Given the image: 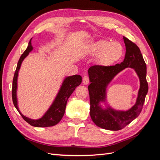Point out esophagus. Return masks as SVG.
<instances>
[{"mask_svg": "<svg viewBox=\"0 0 160 160\" xmlns=\"http://www.w3.org/2000/svg\"><path fill=\"white\" fill-rule=\"evenodd\" d=\"M89 83V78L88 76H84L83 78V83L84 85H88Z\"/></svg>", "mask_w": 160, "mask_h": 160, "instance_id": "34e87169", "label": "esophagus"}]
</instances>
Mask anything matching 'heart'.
Wrapping results in <instances>:
<instances>
[{"label":"heart","mask_w":160,"mask_h":160,"mask_svg":"<svg viewBox=\"0 0 160 160\" xmlns=\"http://www.w3.org/2000/svg\"><path fill=\"white\" fill-rule=\"evenodd\" d=\"M89 54L98 57V62L101 65L110 66L122 59L124 49L119 42L99 40L91 45Z\"/></svg>","instance_id":"1"}]
</instances>
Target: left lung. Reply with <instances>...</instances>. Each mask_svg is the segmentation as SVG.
<instances>
[{
    "mask_svg": "<svg viewBox=\"0 0 160 160\" xmlns=\"http://www.w3.org/2000/svg\"><path fill=\"white\" fill-rule=\"evenodd\" d=\"M123 41L126 52L123 62L113 66L94 65L88 70L91 81L88 86L91 118L98 127L111 131L123 129L138 117L148 91L147 67L141 51L139 47L128 38L123 37ZM128 67L134 69L140 81L137 102L127 111L115 110L108 106L106 108H103L100 103L101 102L106 103L107 85L115 75Z\"/></svg>",
    "mask_w": 160,
    "mask_h": 160,
    "instance_id": "left-lung-1",
    "label": "left lung"
}]
</instances>
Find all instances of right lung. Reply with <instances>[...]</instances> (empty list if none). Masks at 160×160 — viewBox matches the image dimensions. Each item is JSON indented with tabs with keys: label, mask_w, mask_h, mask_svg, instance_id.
<instances>
[{
	"label": "right lung",
	"mask_w": 160,
	"mask_h": 160,
	"mask_svg": "<svg viewBox=\"0 0 160 160\" xmlns=\"http://www.w3.org/2000/svg\"><path fill=\"white\" fill-rule=\"evenodd\" d=\"M31 40L32 38H31L29 42H28V45L27 49L22 53L20 59H19L17 63V69L14 75L12 88V98L13 104L19 112V113L22 116V118L28 123L32 125V126L38 128L51 127L57 124L61 120L62 117H63L67 100H68L69 98L72 93V92L75 91L77 87L79 86L81 83L82 77L79 75H75L65 77L63 81H62V85L59 92H58L55 100L53 101V102L50 106L49 109L46 111L44 115L41 118L38 119H32L23 115L18 107L17 96V79L18 72L19 70H20L22 62L28 56V55L29 54V52L33 49V47L31 45Z\"/></svg>",
	"instance_id": "1"
}]
</instances>
